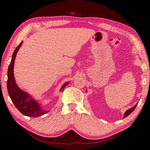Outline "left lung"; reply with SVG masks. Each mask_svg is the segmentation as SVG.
<instances>
[{
  "label": "left lung",
  "mask_w": 150,
  "mask_h": 150,
  "mask_svg": "<svg viewBox=\"0 0 150 150\" xmlns=\"http://www.w3.org/2000/svg\"><path fill=\"white\" fill-rule=\"evenodd\" d=\"M137 105H135V106L133 107V108H131L130 109H129V110H127V111L125 112V114H124V118H126V117H127L128 115H129L131 112H132L134 110H135V109L136 108V107H137Z\"/></svg>",
  "instance_id": "8db88e82"
}]
</instances>
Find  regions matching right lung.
Returning a JSON list of instances; mask_svg holds the SVG:
<instances>
[{"instance_id":"1","label":"right lung","mask_w":150,"mask_h":150,"mask_svg":"<svg viewBox=\"0 0 150 150\" xmlns=\"http://www.w3.org/2000/svg\"><path fill=\"white\" fill-rule=\"evenodd\" d=\"M23 41L21 42L19 46L15 48L13 55H12L11 61L8 67V81H7V88L9 96L13 104L19 111L25 116L32 117H38L46 114L49 111H45L41 108L38 102L30 98V96L28 94L23 92L22 90L17 87L15 83L14 76H13V65L15 59V56L21 47ZM68 83H65L62 88V91L66 87Z\"/></svg>"}]
</instances>
